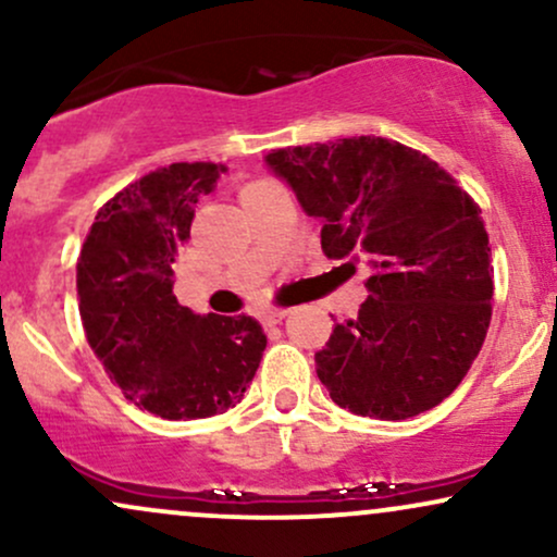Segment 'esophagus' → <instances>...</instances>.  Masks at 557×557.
Instances as JSON below:
<instances>
[{
	"label": "esophagus",
	"instance_id": "34e87169",
	"mask_svg": "<svg viewBox=\"0 0 557 557\" xmlns=\"http://www.w3.org/2000/svg\"><path fill=\"white\" fill-rule=\"evenodd\" d=\"M287 314H290V309H267L261 311V322H264L267 327H274V324L283 322Z\"/></svg>",
	"mask_w": 557,
	"mask_h": 557
}]
</instances>
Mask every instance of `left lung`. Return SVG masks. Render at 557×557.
<instances>
[{
  "label": "left lung",
  "instance_id": "left-lung-1",
  "mask_svg": "<svg viewBox=\"0 0 557 557\" xmlns=\"http://www.w3.org/2000/svg\"><path fill=\"white\" fill-rule=\"evenodd\" d=\"M267 164L322 220L324 257L372 267L359 317L335 324L314 356L330 398L385 421L440 406L492 319L490 238L474 198L426 154L374 136L274 149Z\"/></svg>",
  "mask_w": 557,
  "mask_h": 557
}]
</instances>
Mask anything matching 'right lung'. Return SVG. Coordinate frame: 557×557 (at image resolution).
<instances>
[{"label": "right lung", "instance_id": "1", "mask_svg": "<svg viewBox=\"0 0 557 557\" xmlns=\"http://www.w3.org/2000/svg\"><path fill=\"white\" fill-rule=\"evenodd\" d=\"M222 172L175 162L131 183L96 212L78 257V309L96 359L127 400L172 421L238 406L267 348L253 317L194 314L172 293L198 198Z\"/></svg>", "mask_w": 557, "mask_h": 557}]
</instances>
